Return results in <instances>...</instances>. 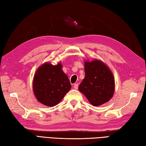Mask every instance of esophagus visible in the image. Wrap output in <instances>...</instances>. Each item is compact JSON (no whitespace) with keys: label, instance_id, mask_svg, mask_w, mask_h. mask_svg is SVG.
Returning <instances> with one entry per match:
<instances>
[{"label":"esophagus","instance_id":"obj_1","mask_svg":"<svg viewBox=\"0 0 146 146\" xmlns=\"http://www.w3.org/2000/svg\"><path fill=\"white\" fill-rule=\"evenodd\" d=\"M74 88H75L76 90L78 89V83L74 84Z\"/></svg>","mask_w":146,"mask_h":146}]
</instances>
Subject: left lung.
<instances>
[{"label": "left lung", "mask_w": 146, "mask_h": 146, "mask_svg": "<svg viewBox=\"0 0 146 146\" xmlns=\"http://www.w3.org/2000/svg\"><path fill=\"white\" fill-rule=\"evenodd\" d=\"M85 78L79 86L90 102L98 106L111 100L114 92V79L111 70L98 60L84 63Z\"/></svg>", "instance_id": "8db88e82"}]
</instances>
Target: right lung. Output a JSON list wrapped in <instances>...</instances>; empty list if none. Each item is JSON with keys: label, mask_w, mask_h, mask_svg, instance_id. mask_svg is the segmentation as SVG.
<instances>
[{"label": "right lung", "mask_w": 146, "mask_h": 146, "mask_svg": "<svg viewBox=\"0 0 146 146\" xmlns=\"http://www.w3.org/2000/svg\"><path fill=\"white\" fill-rule=\"evenodd\" d=\"M70 88L69 79L63 72L60 63L56 65L46 63L38 68L34 76V95L38 101L45 106L57 105Z\"/></svg>", "instance_id": "add662e5"}]
</instances>
